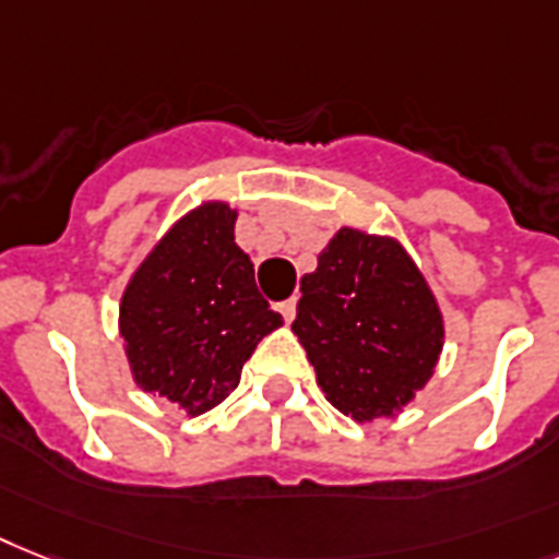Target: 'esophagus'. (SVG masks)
Instances as JSON below:
<instances>
[{"instance_id": "esophagus-1", "label": "esophagus", "mask_w": 559, "mask_h": 559, "mask_svg": "<svg viewBox=\"0 0 559 559\" xmlns=\"http://www.w3.org/2000/svg\"><path fill=\"white\" fill-rule=\"evenodd\" d=\"M278 312L284 316V321H293L295 319V298H287V301H281L278 304Z\"/></svg>"}]
</instances>
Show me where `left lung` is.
I'll return each mask as SVG.
<instances>
[{"mask_svg":"<svg viewBox=\"0 0 559 559\" xmlns=\"http://www.w3.org/2000/svg\"><path fill=\"white\" fill-rule=\"evenodd\" d=\"M293 333L326 402L358 421L393 416L437 367L442 312L396 240L342 229L301 278Z\"/></svg>","mask_w":559,"mask_h":559,"instance_id":"obj_1","label":"left lung"}]
</instances>
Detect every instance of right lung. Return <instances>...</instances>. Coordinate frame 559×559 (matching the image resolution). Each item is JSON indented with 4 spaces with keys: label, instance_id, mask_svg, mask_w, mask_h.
Here are the masks:
<instances>
[{
    "label": "right lung",
    "instance_id": "1",
    "mask_svg": "<svg viewBox=\"0 0 559 559\" xmlns=\"http://www.w3.org/2000/svg\"><path fill=\"white\" fill-rule=\"evenodd\" d=\"M235 217L226 203L186 215L140 264L120 304L138 384L192 416L221 405L258 342L284 324L235 243Z\"/></svg>",
    "mask_w": 559,
    "mask_h": 559
}]
</instances>
